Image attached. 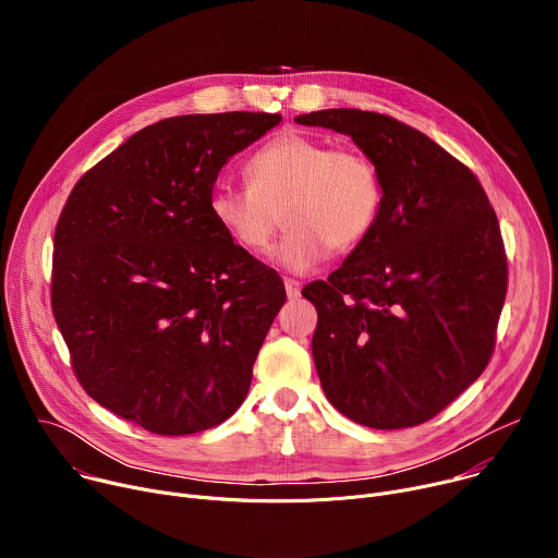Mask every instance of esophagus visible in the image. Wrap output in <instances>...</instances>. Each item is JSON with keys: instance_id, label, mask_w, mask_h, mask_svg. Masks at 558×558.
I'll use <instances>...</instances> for the list:
<instances>
[{"instance_id": "esophagus-1", "label": "esophagus", "mask_w": 558, "mask_h": 558, "mask_svg": "<svg viewBox=\"0 0 558 558\" xmlns=\"http://www.w3.org/2000/svg\"><path fill=\"white\" fill-rule=\"evenodd\" d=\"M284 289H287V295H289L291 300H298V298H300V291H302V287H300V282H298V280H291V278H287V280H284Z\"/></svg>"}]
</instances>
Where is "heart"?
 <instances>
[{
  "mask_svg": "<svg viewBox=\"0 0 558 558\" xmlns=\"http://www.w3.org/2000/svg\"><path fill=\"white\" fill-rule=\"evenodd\" d=\"M247 187L214 185L209 211L229 241L247 254L269 252L284 216L289 229L276 263L291 274L323 265L373 231L381 207V179L371 158L298 132H282L247 161Z\"/></svg>",
  "mask_w": 558,
  "mask_h": 558,
  "instance_id": "heart-1",
  "label": "heart"
}]
</instances>
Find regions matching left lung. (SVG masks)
Listing matches in <instances>:
<instances>
[{
  "mask_svg": "<svg viewBox=\"0 0 558 558\" xmlns=\"http://www.w3.org/2000/svg\"><path fill=\"white\" fill-rule=\"evenodd\" d=\"M295 123L351 136L384 190L373 231L302 289L327 400L368 428L424 424L490 362L508 287L497 214L463 163L392 117L333 108Z\"/></svg>",
  "mask_w": 558,
  "mask_h": 558,
  "instance_id": "left-lung-1",
  "label": "left lung"
}]
</instances>
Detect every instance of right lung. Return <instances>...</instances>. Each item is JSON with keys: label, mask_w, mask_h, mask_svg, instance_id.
I'll return each instance as SVG.
<instances>
[{"label": "right lung", "mask_w": 558, "mask_h": 558, "mask_svg": "<svg viewBox=\"0 0 558 558\" xmlns=\"http://www.w3.org/2000/svg\"><path fill=\"white\" fill-rule=\"evenodd\" d=\"M282 121L185 114L143 128L70 192L54 229L52 313L84 390L156 435L218 426L245 402L287 293L235 247L209 194Z\"/></svg>", "instance_id": "right-lung-1"}]
</instances>
